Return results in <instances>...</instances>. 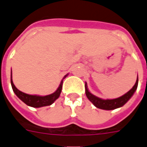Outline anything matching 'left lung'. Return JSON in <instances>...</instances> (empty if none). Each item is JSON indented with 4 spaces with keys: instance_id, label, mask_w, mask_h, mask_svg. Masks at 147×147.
Segmentation results:
<instances>
[{
    "instance_id": "left-lung-1",
    "label": "left lung",
    "mask_w": 147,
    "mask_h": 147,
    "mask_svg": "<svg viewBox=\"0 0 147 147\" xmlns=\"http://www.w3.org/2000/svg\"><path fill=\"white\" fill-rule=\"evenodd\" d=\"M137 86L138 78L136 81L135 85L133 86L132 89L129 90L127 93L125 94L124 95L121 96V97L118 98L104 100V99H101L100 98L96 97L95 95H94V94L90 93L88 89L87 83H85V93L86 96L88 97V98L93 103V105L95 107L100 109H104V110H113V109H118V108L123 106L131 98V97L133 95V94L135 93V91L136 90V88H137Z\"/></svg>"
}]
</instances>
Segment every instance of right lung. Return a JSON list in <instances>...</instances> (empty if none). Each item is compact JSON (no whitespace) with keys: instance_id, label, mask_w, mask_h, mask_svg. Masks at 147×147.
I'll return each instance as SVG.
<instances>
[{"instance_id":"add662e5","label":"right lung","mask_w":147,"mask_h":147,"mask_svg":"<svg viewBox=\"0 0 147 147\" xmlns=\"http://www.w3.org/2000/svg\"><path fill=\"white\" fill-rule=\"evenodd\" d=\"M67 77V75L65 76L63 79ZM11 84L12 89L14 90V92L16 95L22 101L25 103L27 105L33 108H40V107L43 106H48V105H51L53 103L54 101H56L60 95L62 90V87H63V80L60 82L59 88H57V90L54 92V93L49 94L46 96H39V95H31V94H28L23 93L22 91H20L17 88L15 87L14 83L12 81V76L11 74Z\"/></svg>"}]
</instances>
